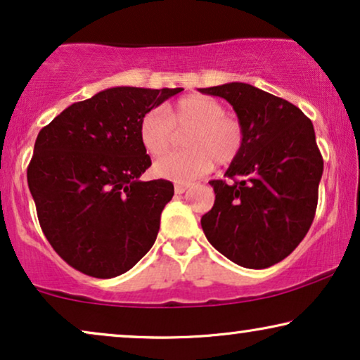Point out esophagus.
I'll return each instance as SVG.
<instances>
[{"mask_svg":"<svg viewBox=\"0 0 360 360\" xmlns=\"http://www.w3.org/2000/svg\"><path fill=\"white\" fill-rule=\"evenodd\" d=\"M188 186H190V184H176L175 185V193H185L186 190H188Z\"/></svg>","mask_w":360,"mask_h":360,"instance_id":"obj_1","label":"esophagus"}]
</instances>
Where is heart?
<instances>
[{
	"instance_id": "b5f03b06",
	"label": "heart",
	"mask_w": 360,
	"mask_h": 360,
	"mask_svg": "<svg viewBox=\"0 0 360 360\" xmlns=\"http://www.w3.org/2000/svg\"><path fill=\"white\" fill-rule=\"evenodd\" d=\"M174 129L186 132L188 150L174 152L154 164L162 179L190 181L208 174L214 162L228 165L239 155L244 129L239 120L226 115L223 103L210 96H185L167 108L147 111L139 122V141L147 154L162 155L174 142Z\"/></svg>"
}]
</instances>
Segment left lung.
Listing matches in <instances>:
<instances>
[{
    "label": "left lung",
    "mask_w": 360,
    "mask_h": 360,
    "mask_svg": "<svg viewBox=\"0 0 360 360\" xmlns=\"http://www.w3.org/2000/svg\"><path fill=\"white\" fill-rule=\"evenodd\" d=\"M224 98L244 129L226 180H211L216 200L201 218L216 250L245 269H267L297 249L314 219L323 157L313 122L283 98L248 83L200 88Z\"/></svg>",
    "instance_id": "obj_1"
}]
</instances>
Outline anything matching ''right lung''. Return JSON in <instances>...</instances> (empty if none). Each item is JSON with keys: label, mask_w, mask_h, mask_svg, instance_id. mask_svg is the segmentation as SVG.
Masks as SVG:
<instances>
[{"label": "right lung", "mask_w": 360, "mask_h": 360, "mask_svg": "<svg viewBox=\"0 0 360 360\" xmlns=\"http://www.w3.org/2000/svg\"><path fill=\"white\" fill-rule=\"evenodd\" d=\"M181 90L108 88L73 103L39 132L27 167L39 224L82 274L117 277L154 245L174 185L139 180L152 164L139 122Z\"/></svg>", "instance_id": "1"}]
</instances>
